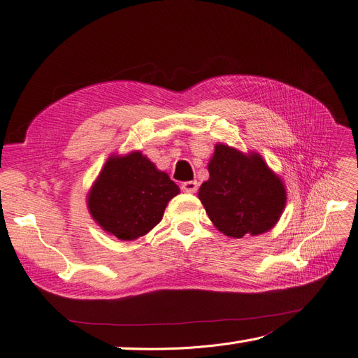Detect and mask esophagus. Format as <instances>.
Listing matches in <instances>:
<instances>
[{"label": "esophagus", "mask_w": 358, "mask_h": 358, "mask_svg": "<svg viewBox=\"0 0 358 358\" xmlns=\"http://www.w3.org/2000/svg\"><path fill=\"white\" fill-rule=\"evenodd\" d=\"M197 189H199L197 180H188V182H183V183H182V191H183V192L194 194V192H197Z\"/></svg>", "instance_id": "esophagus-1"}]
</instances>
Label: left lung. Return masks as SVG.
Wrapping results in <instances>:
<instances>
[{
    "label": "left lung",
    "instance_id": "8db88e82",
    "mask_svg": "<svg viewBox=\"0 0 358 358\" xmlns=\"http://www.w3.org/2000/svg\"><path fill=\"white\" fill-rule=\"evenodd\" d=\"M208 170L199 199L216 229L234 239L273 229L284 212L287 189L262 155L218 143Z\"/></svg>",
    "mask_w": 358,
    "mask_h": 358
}]
</instances>
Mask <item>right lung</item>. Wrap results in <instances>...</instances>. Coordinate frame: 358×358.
Listing matches in <instances>:
<instances>
[{"instance_id": "add662e5", "label": "right lung", "mask_w": 358, "mask_h": 358, "mask_svg": "<svg viewBox=\"0 0 358 358\" xmlns=\"http://www.w3.org/2000/svg\"><path fill=\"white\" fill-rule=\"evenodd\" d=\"M180 192L140 150L110 155L86 197L92 220L119 241H136L162 220L169 201Z\"/></svg>"}]
</instances>
